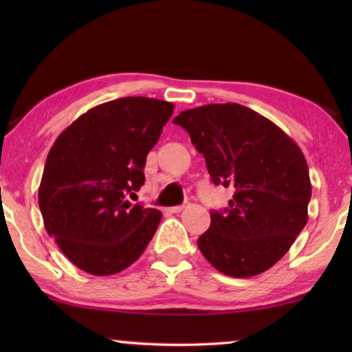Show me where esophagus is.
I'll return each mask as SVG.
<instances>
[{"mask_svg":"<svg viewBox=\"0 0 352 352\" xmlns=\"http://www.w3.org/2000/svg\"><path fill=\"white\" fill-rule=\"evenodd\" d=\"M184 210V205H177V206H171V208H168L166 211H170V213H179V211Z\"/></svg>","mask_w":352,"mask_h":352,"instance_id":"obj_1","label":"esophagus"}]
</instances>
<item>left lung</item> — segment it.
I'll use <instances>...</instances> for the list:
<instances>
[{
    "instance_id": "left-lung-1",
    "label": "left lung",
    "mask_w": 352,
    "mask_h": 352,
    "mask_svg": "<svg viewBox=\"0 0 352 352\" xmlns=\"http://www.w3.org/2000/svg\"><path fill=\"white\" fill-rule=\"evenodd\" d=\"M204 153L211 181L234 187L197 245L211 266L245 278L272 267L307 223L311 179L295 141L240 104H208L173 120Z\"/></svg>"
}]
</instances>
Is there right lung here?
<instances>
[{
    "instance_id": "1",
    "label": "right lung",
    "mask_w": 352,
    "mask_h": 352,
    "mask_svg": "<svg viewBox=\"0 0 352 352\" xmlns=\"http://www.w3.org/2000/svg\"><path fill=\"white\" fill-rule=\"evenodd\" d=\"M173 109L141 96L110 100L76 118L51 147L38 204L46 232L81 271L117 274L152 240L162 213L128 195L146 181V157Z\"/></svg>"
}]
</instances>
